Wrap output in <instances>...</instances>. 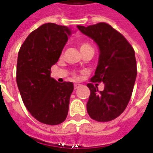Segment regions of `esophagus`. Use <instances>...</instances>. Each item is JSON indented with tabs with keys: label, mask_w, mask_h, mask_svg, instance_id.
Returning a JSON list of instances; mask_svg holds the SVG:
<instances>
[{
	"label": "esophagus",
	"mask_w": 153,
	"mask_h": 153,
	"mask_svg": "<svg viewBox=\"0 0 153 153\" xmlns=\"http://www.w3.org/2000/svg\"><path fill=\"white\" fill-rule=\"evenodd\" d=\"M81 85L79 84H74V89H77V88H79Z\"/></svg>",
	"instance_id": "esophagus-1"
}]
</instances>
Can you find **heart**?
Segmentation results:
<instances>
[{
	"instance_id": "1",
	"label": "heart",
	"mask_w": 153,
	"mask_h": 153,
	"mask_svg": "<svg viewBox=\"0 0 153 153\" xmlns=\"http://www.w3.org/2000/svg\"><path fill=\"white\" fill-rule=\"evenodd\" d=\"M78 45H79V48L80 51H81V53L83 54L84 52H86L88 51H93V48L92 46L89 45V44H88L87 42H83V41H80L78 44ZM74 78H77L76 75H74Z\"/></svg>"
}]
</instances>
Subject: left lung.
I'll return each mask as SVG.
<instances>
[{
	"mask_svg": "<svg viewBox=\"0 0 153 153\" xmlns=\"http://www.w3.org/2000/svg\"><path fill=\"white\" fill-rule=\"evenodd\" d=\"M77 27L94 40L100 51L92 83L87 84L90 89L88 114L98 122L114 120L124 111L132 96L137 77L134 50L121 33L107 23ZM101 82L105 89L99 91L98 84L92 83Z\"/></svg>",
	"mask_w": 153,
	"mask_h": 153,
	"instance_id": "1",
	"label": "left lung"
}]
</instances>
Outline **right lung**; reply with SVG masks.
I'll return each instance as SVG.
<instances>
[{
    "label": "right lung",
    "instance_id": "obj_1",
    "mask_svg": "<svg viewBox=\"0 0 153 153\" xmlns=\"http://www.w3.org/2000/svg\"><path fill=\"white\" fill-rule=\"evenodd\" d=\"M71 30L67 26L46 23L32 31L18 53L16 83L25 106L42 123L58 125L68 115L72 82L59 83L51 78Z\"/></svg>",
    "mask_w": 153,
    "mask_h": 153
}]
</instances>
